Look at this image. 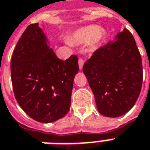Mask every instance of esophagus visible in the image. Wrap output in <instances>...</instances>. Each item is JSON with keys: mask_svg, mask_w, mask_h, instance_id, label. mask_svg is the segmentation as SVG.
Instances as JSON below:
<instances>
[{"mask_svg": "<svg viewBox=\"0 0 150 150\" xmlns=\"http://www.w3.org/2000/svg\"><path fill=\"white\" fill-rule=\"evenodd\" d=\"M84 63H85V61L82 59H79V69H82L83 65H84Z\"/></svg>", "mask_w": 150, "mask_h": 150, "instance_id": "1", "label": "esophagus"}]
</instances>
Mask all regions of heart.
<instances>
[{
  "label": "heart",
  "mask_w": 150,
  "mask_h": 150,
  "mask_svg": "<svg viewBox=\"0 0 150 150\" xmlns=\"http://www.w3.org/2000/svg\"><path fill=\"white\" fill-rule=\"evenodd\" d=\"M102 33L101 29L98 26H88L80 29L74 34V40L78 42H85L91 40H98Z\"/></svg>",
  "instance_id": "obj_1"
}]
</instances>
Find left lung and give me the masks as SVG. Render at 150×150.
I'll return each mask as SVG.
<instances>
[{"label":"left lung","mask_w":150,"mask_h":150,"mask_svg":"<svg viewBox=\"0 0 150 150\" xmlns=\"http://www.w3.org/2000/svg\"><path fill=\"white\" fill-rule=\"evenodd\" d=\"M116 39L94 52L83 66L98 110L108 117L129 111L143 84L141 56L131 33L124 29Z\"/></svg>","instance_id":"8db88e82"}]
</instances>
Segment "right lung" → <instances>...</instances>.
I'll return each instance as SVG.
<instances>
[{
    "label": "right lung",
    "mask_w": 150,
    "mask_h": 150,
    "mask_svg": "<svg viewBox=\"0 0 150 150\" xmlns=\"http://www.w3.org/2000/svg\"><path fill=\"white\" fill-rule=\"evenodd\" d=\"M15 98L25 113L41 123L61 119L69 112L78 57L59 59L49 47L38 23L27 26L11 62Z\"/></svg>",
    "instance_id": "right-lung-1"
}]
</instances>
